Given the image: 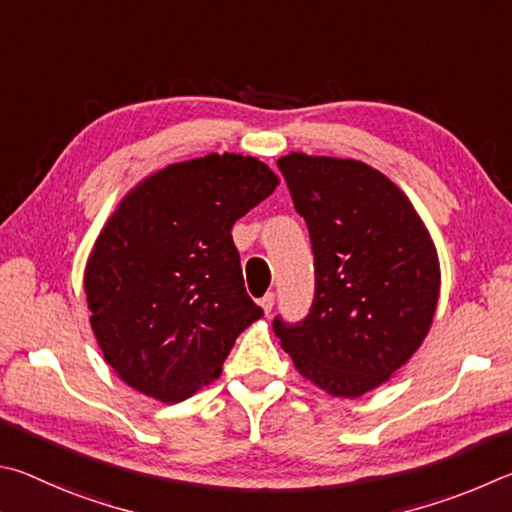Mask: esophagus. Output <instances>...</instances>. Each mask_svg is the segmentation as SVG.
I'll list each match as a JSON object with an SVG mask.
<instances>
[{"label":"esophagus","instance_id":"obj_1","mask_svg":"<svg viewBox=\"0 0 512 512\" xmlns=\"http://www.w3.org/2000/svg\"><path fill=\"white\" fill-rule=\"evenodd\" d=\"M274 292H267L265 294V297L261 299V301H258V303H261V308H263V312H265V315H270V312H272V308H274Z\"/></svg>","mask_w":512,"mask_h":512}]
</instances>
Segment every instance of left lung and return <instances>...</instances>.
<instances>
[{"instance_id": "obj_1", "label": "left lung", "mask_w": 512, "mask_h": 512, "mask_svg": "<svg viewBox=\"0 0 512 512\" xmlns=\"http://www.w3.org/2000/svg\"><path fill=\"white\" fill-rule=\"evenodd\" d=\"M276 166L308 224L315 299L274 335L297 371L330 396L380 387L423 344L441 270L434 242L405 193L355 159L285 155Z\"/></svg>"}]
</instances>
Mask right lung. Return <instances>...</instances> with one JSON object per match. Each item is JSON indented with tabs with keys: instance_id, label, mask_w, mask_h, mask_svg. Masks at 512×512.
<instances>
[{
	"instance_id": "right-lung-1",
	"label": "right lung",
	"mask_w": 512,
	"mask_h": 512,
	"mask_svg": "<svg viewBox=\"0 0 512 512\" xmlns=\"http://www.w3.org/2000/svg\"><path fill=\"white\" fill-rule=\"evenodd\" d=\"M276 186L263 161L213 152L143 179L107 220L85 294L105 362L132 389L161 402L191 398L263 317L231 227Z\"/></svg>"
}]
</instances>
